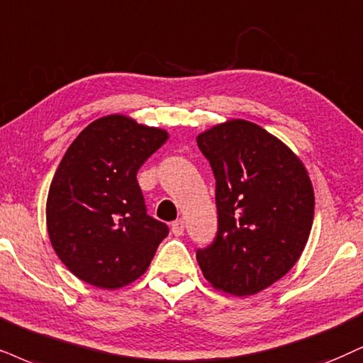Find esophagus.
<instances>
[{
	"instance_id": "esophagus-1",
	"label": "esophagus",
	"mask_w": 363,
	"mask_h": 363,
	"mask_svg": "<svg viewBox=\"0 0 363 363\" xmlns=\"http://www.w3.org/2000/svg\"><path fill=\"white\" fill-rule=\"evenodd\" d=\"M172 232L177 237H180V235H183V232H185V222L182 220V218H178V220H174L173 223H172Z\"/></svg>"
}]
</instances>
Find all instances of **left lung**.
<instances>
[{
  "label": "left lung",
  "mask_w": 363,
  "mask_h": 363,
  "mask_svg": "<svg viewBox=\"0 0 363 363\" xmlns=\"http://www.w3.org/2000/svg\"><path fill=\"white\" fill-rule=\"evenodd\" d=\"M216 177L218 229L196 250L205 279L250 296L296 264L310 237L315 194L306 168L284 143L257 124L234 119L199 134Z\"/></svg>",
  "instance_id": "left-lung-1"
}]
</instances>
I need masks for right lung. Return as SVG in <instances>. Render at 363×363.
Wrapping results in <instances>:
<instances>
[{
    "label": "right lung",
    "instance_id": "right-lung-1",
    "mask_svg": "<svg viewBox=\"0 0 363 363\" xmlns=\"http://www.w3.org/2000/svg\"><path fill=\"white\" fill-rule=\"evenodd\" d=\"M167 140L163 129L113 114L69 146L48 190L47 229L79 279L118 289L145 274L169 229L147 216L136 174Z\"/></svg>",
    "mask_w": 363,
    "mask_h": 363
}]
</instances>
